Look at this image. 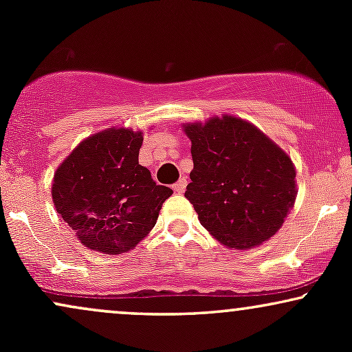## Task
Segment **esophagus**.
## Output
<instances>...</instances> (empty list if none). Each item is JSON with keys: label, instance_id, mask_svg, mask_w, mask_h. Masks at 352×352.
Returning a JSON list of instances; mask_svg holds the SVG:
<instances>
[{"label": "esophagus", "instance_id": "34e87169", "mask_svg": "<svg viewBox=\"0 0 352 352\" xmlns=\"http://www.w3.org/2000/svg\"><path fill=\"white\" fill-rule=\"evenodd\" d=\"M185 188H187V179H185V177L177 182V184H173V192L179 193V195L185 192Z\"/></svg>", "mask_w": 352, "mask_h": 352}]
</instances>
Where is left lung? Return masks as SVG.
Here are the masks:
<instances>
[{
	"label": "left lung",
	"instance_id": "8db88e82",
	"mask_svg": "<svg viewBox=\"0 0 352 352\" xmlns=\"http://www.w3.org/2000/svg\"><path fill=\"white\" fill-rule=\"evenodd\" d=\"M182 127L193 159L185 197L201 227L227 248L268 241L298 195L292 157L256 125L232 114Z\"/></svg>",
	"mask_w": 352,
	"mask_h": 352
}]
</instances>
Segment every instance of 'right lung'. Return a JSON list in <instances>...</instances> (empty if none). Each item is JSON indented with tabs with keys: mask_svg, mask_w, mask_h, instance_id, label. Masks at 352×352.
<instances>
[{
	"mask_svg": "<svg viewBox=\"0 0 352 352\" xmlns=\"http://www.w3.org/2000/svg\"><path fill=\"white\" fill-rule=\"evenodd\" d=\"M144 132L109 127L76 145L52 179L56 212L89 250L122 254L155 227L172 188L139 164Z\"/></svg>",
	"mask_w": 352,
	"mask_h": 352,
	"instance_id": "1",
	"label": "right lung"
}]
</instances>
